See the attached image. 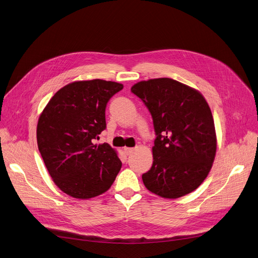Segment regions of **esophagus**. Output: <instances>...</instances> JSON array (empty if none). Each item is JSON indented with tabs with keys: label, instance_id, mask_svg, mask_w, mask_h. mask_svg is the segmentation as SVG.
<instances>
[{
	"label": "esophagus",
	"instance_id": "34e87169",
	"mask_svg": "<svg viewBox=\"0 0 258 258\" xmlns=\"http://www.w3.org/2000/svg\"><path fill=\"white\" fill-rule=\"evenodd\" d=\"M123 151H124V153H125L126 155H130V154L134 151V148H131V147H124V148H123Z\"/></svg>",
	"mask_w": 258,
	"mask_h": 258
}]
</instances>
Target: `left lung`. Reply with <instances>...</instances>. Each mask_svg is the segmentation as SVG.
I'll return each instance as SVG.
<instances>
[{"label": "left lung", "mask_w": 258, "mask_h": 258, "mask_svg": "<svg viewBox=\"0 0 258 258\" xmlns=\"http://www.w3.org/2000/svg\"><path fill=\"white\" fill-rule=\"evenodd\" d=\"M131 90L151 113L156 135L152 167L142 175L146 188L165 199L196 190L212 168L217 147L207 101L171 78L138 82Z\"/></svg>", "instance_id": "obj_1"}]
</instances>
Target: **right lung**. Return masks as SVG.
<instances>
[{"label":"right lung","mask_w":258,"mask_h":258,"mask_svg":"<svg viewBox=\"0 0 258 258\" xmlns=\"http://www.w3.org/2000/svg\"><path fill=\"white\" fill-rule=\"evenodd\" d=\"M123 85L93 79L60 88L41 113L37 143L58 188L75 199L106 192L121 169L116 151L95 140L106 128L107 103Z\"/></svg>","instance_id":"1"}]
</instances>
